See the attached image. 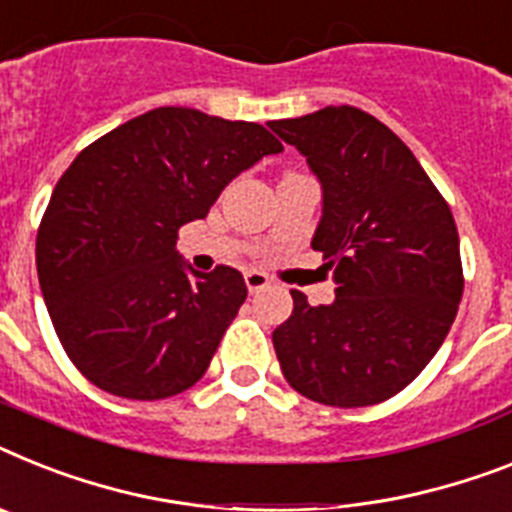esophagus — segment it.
<instances>
[{
  "label": "esophagus",
  "instance_id": "1",
  "mask_svg": "<svg viewBox=\"0 0 512 512\" xmlns=\"http://www.w3.org/2000/svg\"><path fill=\"white\" fill-rule=\"evenodd\" d=\"M244 283H247L249 294H257V291H263L265 286H270V278L265 276V273H260V270H247V273H244Z\"/></svg>",
  "mask_w": 512,
  "mask_h": 512
}]
</instances>
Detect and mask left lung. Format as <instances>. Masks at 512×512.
Instances as JSON below:
<instances>
[{"label": "left lung", "mask_w": 512, "mask_h": 512, "mask_svg": "<svg viewBox=\"0 0 512 512\" xmlns=\"http://www.w3.org/2000/svg\"><path fill=\"white\" fill-rule=\"evenodd\" d=\"M270 130L307 158L322 187L312 249L336 299L273 330L283 377L325 406L359 409L401 393L437 354L463 294L453 213L401 137L354 106H325Z\"/></svg>", "instance_id": "left-lung-1"}]
</instances>
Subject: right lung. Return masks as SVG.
<instances>
[{
    "label": "right lung",
    "mask_w": 512,
    "mask_h": 512,
    "mask_svg": "<svg viewBox=\"0 0 512 512\" xmlns=\"http://www.w3.org/2000/svg\"><path fill=\"white\" fill-rule=\"evenodd\" d=\"M281 150L263 124L161 106L72 161L38 226L36 268L59 341L93 385L158 401L205 375L247 286L229 265L192 270L176 234Z\"/></svg>",
    "instance_id": "obj_1"
}]
</instances>
